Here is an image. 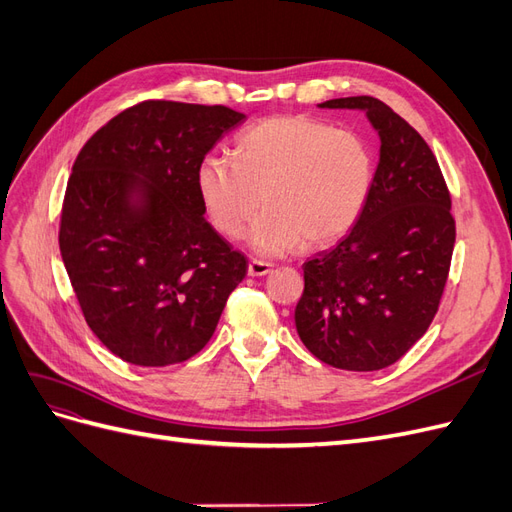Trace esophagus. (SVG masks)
Here are the masks:
<instances>
[{
    "mask_svg": "<svg viewBox=\"0 0 512 512\" xmlns=\"http://www.w3.org/2000/svg\"><path fill=\"white\" fill-rule=\"evenodd\" d=\"M271 269H273V265L271 262H265V260H250V265H247V273H250L252 277H262V275H267V273H271Z\"/></svg>",
    "mask_w": 512,
    "mask_h": 512,
    "instance_id": "esophagus-1",
    "label": "esophagus"
}]
</instances>
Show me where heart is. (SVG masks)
I'll list each match as a JSON object with an SVG mask.
<instances>
[{
	"mask_svg": "<svg viewBox=\"0 0 512 512\" xmlns=\"http://www.w3.org/2000/svg\"><path fill=\"white\" fill-rule=\"evenodd\" d=\"M374 179V158L361 134L305 115H273L247 128L235 160L207 156L196 185L213 226L237 239L252 228L258 254L282 256L305 243L322 247L359 220Z\"/></svg>",
	"mask_w": 512,
	"mask_h": 512,
	"instance_id": "1",
	"label": "heart"
}]
</instances>
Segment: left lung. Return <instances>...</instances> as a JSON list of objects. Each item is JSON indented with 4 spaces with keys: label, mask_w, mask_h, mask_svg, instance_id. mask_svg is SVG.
I'll list each match as a JSON object with an SVG mask.
<instances>
[{
    "label": "left lung",
    "mask_w": 512,
    "mask_h": 512,
    "mask_svg": "<svg viewBox=\"0 0 512 512\" xmlns=\"http://www.w3.org/2000/svg\"><path fill=\"white\" fill-rule=\"evenodd\" d=\"M359 108L380 136V162L354 228L303 265L294 324L305 348L337 369L399 361L436 316L451 269L455 218L436 156L378 98L318 104Z\"/></svg>",
    "instance_id": "8db88e82"
}]
</instances>
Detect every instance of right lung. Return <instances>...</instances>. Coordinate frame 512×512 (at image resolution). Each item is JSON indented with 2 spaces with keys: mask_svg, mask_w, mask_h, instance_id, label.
<instances>
[{
  "mask_svg": "<svg viewBox=\"0 0 512 512\" xmlns=\"http://www.w3.org/2000/svg\"><path fill=\"white\" fill-rule=\"evenodd\" d=\"M228 106L145 100L83 145L59 250L89 329L121 361L166 367L211 339L247 260L203 218L198 164L241 126Z\"/></svg>",
  "mask_w": 512,
  "mask_h": 512,
  "instance_id": "1",
  "label": "right lung"
}]
</instances>
